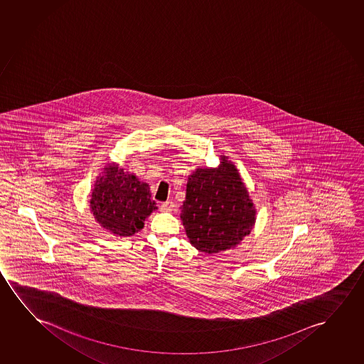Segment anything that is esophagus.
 <instances>
[{"label": "esophagus", "mask_w": 364, "mask_h": 364, "mask_svg": "<svg viewBox=\"0 0 364 364\" xmlns=\"http://www.w3.org/2000/svg\"><path fill=\"white\" fill-rule=\"evenodd\" d=\"M175 205L173 201H166V203H163V204L160 205V210L161 211H164V213H170V211H174Z\"/></svg>", "instance_id": "34e87169"}]
</instances>
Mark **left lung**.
Here are the masks:
<instances>
[{
	"mask_svg": "<svg viewBox=\"0 0 364 364\" xmlns=\"http://www.w3.org/2000/svg\"><path fill=\"white\" fill-rule=\"evenodd\" d=\"M180 210L190 244L204 254L234 249L256 221L249 190L226 155H220L218 168H198L189 175Z\"/></svg>",
	"mask_w": 364,
	"mask_h": 364,
	"instance_id": "1",
	"label": "left lung"
}]
</instances>
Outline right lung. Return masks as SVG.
Masks as SVG:
<instances>
[{"label":"right lung","mask_w":364,"mask_h":364,"mask_svg":"<svg viewBox=\"0 0 364 364\" xmlns=\"http://www.w3.org/2000/svg\"><path fill=\"white\" fill-rule=\"evenodd\" d=\"M90 204L95 221L115 237L136 234L158 209L149 185L117 163H108L97 176Z\"/></svg>","instance_id":"obj_1"}]
</instances>
